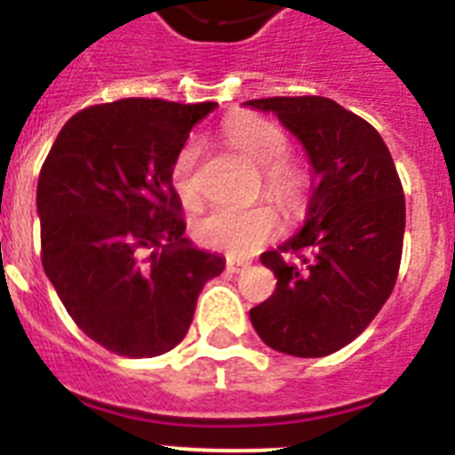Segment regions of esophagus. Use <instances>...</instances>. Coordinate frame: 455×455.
I'll list each match as a JSON object with an SVG mask.
<instances>
[{"label":"esophagus","instance_id":"esophagus-1","mask_svg":"<svg viewBox=\"0 0 455 455\" xmlns=\"http://www.w3.org/2000/svg\"><path fill=\"white\" fill-rule=\"evenodd\" d=\"M225 267H228V271H230V273H239V271H243V268L251 267V264L243 262V259H235V257H228Z\"/></svg>","mask_w":455,"mask_h":455}]
</instances>
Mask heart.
<instances>
[{
    "instance_id": "obj_1",
    "label": "heart",
    "mask_w": 455,
    "mask_h": 455,
    "mask_svg": "<svg viewBox=\"0 0 455 455\" xmlns=\"http://www.w3.org/2000/svg\"><path fill=\"white\" fill-rule=\"evenodd\" d=\"M223 134L239 155H243L252 166L262 168V187L268 198L275 200L283 209H296L303 198V178L284 159L289 152V140L280 127L257 116H235L225 123ZM198 139L187 140L178 156L172 159L171 184L178 198L187 207L200 204ZM277 232V214L268 204H257L252 209L219 207L204 214L193 225L196 239L207 248L228 252L235 257L252 255Z\"/></svg>"
}]
</instances>
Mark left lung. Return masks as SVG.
<instances>
[{
  "mask_svg": "<svg viewBox=\"0 0 455 455\" xmlns=\"http://www.w3.org/2000/svg\"><path fill=\"white\" fill-rule=\"evenodd\" d=\"M243 107L275 116L312 171L300 230L262 255L277 284L251 309V323L273 351L331 355L371 323L396 283L405 232L401 180L380 134L332 100L267 98ZM283 251L297 259L284 260Z\"/></svg>",
  "mask_w": 455,
  "mask_h": 455,
  "instance_id": "obj_1",
  "label": "left lung"
}]
</instances>
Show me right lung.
I'll return each instance as SVG.
<instances>
[{
  "label": "right lung",
  "instance_id": "obj_1",
  "mask_svg": "<svg viewBox=\"0 0 455 455\" xmlns=\"http://www.w3.org/2000/svg\"><path fill=\"white\" fill-rule=\"evenodd\" d=\"M216 102L124 98L72 116L40 168L43 268L107 351L155 357L184 339L225 257L184 236L172 159Z\"/></svg>",
  "mask_w": 455,
  "mask_h": 455
}]
</instances>
